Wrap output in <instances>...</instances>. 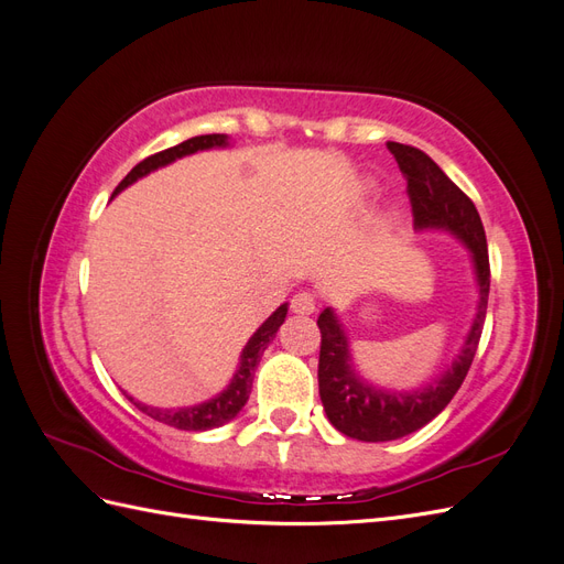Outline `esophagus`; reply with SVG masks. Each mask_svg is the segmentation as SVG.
<instances>
[{
  "label": "esophagus",
  "instance_id": "1",
  "mask_svg": "<svg viewBox=\"0 0 564 564\" xmlns=\"http://www.w3.org/2000/svg\"><path fill=\"white\" fill-rule=\"evenodd\" d=\"M292 311L296 315H313L315 313V296L311 292H299L292 299Z\"/></svg>",
  "mask_w": 564,
  "mask_h": 564
}]
</instances>
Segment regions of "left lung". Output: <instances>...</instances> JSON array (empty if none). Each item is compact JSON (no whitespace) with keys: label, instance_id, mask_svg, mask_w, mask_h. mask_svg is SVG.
<instances>
[{"label":"left lung","instance_id":"left-lung-1","mask_svg":"<svg viewBox=\"0 0 564 564\" xmlns=\"http://www.w3.org/2000/svg\"><path fill=\"white\" fill-rule=\"evenodd\" d=\"M406 178L416 230H447L473 256L475 280L480 301L466 336V344L452 367L440 379L419 390H383L362 381L352 367V355L344 324L334 308H324L317 317L322 334L319 346V400L338 433L362 442H388L423 429L445 409L464 383L480 344L489 299V253L480 214L470 197L449 181V176L425 155L423 150L404 143H386Z\"/></svg>","mask_w":564,"mask_h":564}]
</instances>
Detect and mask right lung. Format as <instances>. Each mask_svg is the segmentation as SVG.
<instances>
[{
	"instance_id": "1",
	"label": "right lung",
	"mask_w": 564,
	"mask_h": 564,
	"mask_svg": "<svg viewBox=\"0 0 564 564\" xmlns=\"http://www.w3.org/2000/svg\"><path fill=\"white\" fill-rule=\"evenodd\" d=\"M228 145V135L226 133H207V135H195V139H187L174 148L155 152V155L145 158L143 162L135 164L131 172L124 176V181L115 187V193H122L124 187H129L131 183H135L139 178L148 176L150 172H155L160 166L172 164L178 158L193 155L197 150H209V148H226ZM286 317V303H282L280 308L272 313L259 329L253 332V336L247 340V346L240 355V367L232 373V381L228 383V388L224 392H218L216 398L195 404V406H178V409H158V406H148L135 402L133 398H129L135 406L141 409L143 414L152 416L160 423L172 425V429L178 431H212L224 425L228 421H232L240 409L247 404L249 392H251V381H253V371L261 362V355L268 348V344L275 338L278 329L282 327V322Z\"/></svg>"
}]
</instances>
